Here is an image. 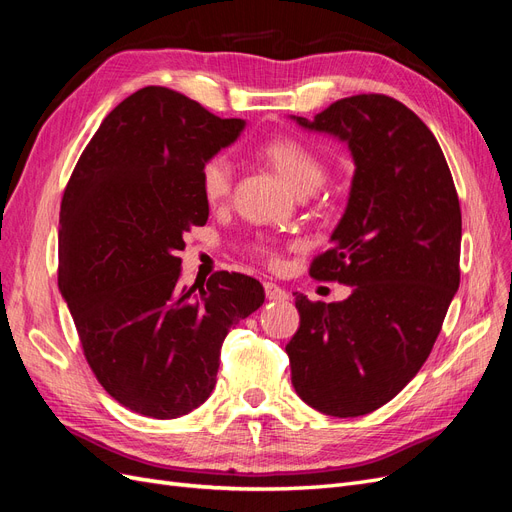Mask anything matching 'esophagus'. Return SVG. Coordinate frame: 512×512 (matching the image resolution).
Segmentation results:
<instances>
[{
	"instance_id": "obj_1",
	"label": "esophagus",
	"mask_w": 512,
	"mask_h": 512,
	"mask_svg": "<svg viewBox=\"0 0 512 512\" xmlns=\"http://www.w3.org/2000/svg\"><path fill=\"white\" fill-rule=\"evenodd\" d=\"M265 294H267L269 301H284V299H288V292L282 286H277L273 282H265Z\"/></svg>"
}]
</instances>
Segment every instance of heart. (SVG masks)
I'll list each match as a JSON object with an SVG mask.
<instances>
[{"label": "heart", "instance_id": "obj_1", "mask_svg": "<svg viewBox=\"0 0 512 512\" xmlns=\"http://www.w3.org/2000/svg\"><path fill=\"white\" fill-rule=\"evenodd\" d=\"M258 156L269 162L299 194L314 192L324 179L320 158L294 136L267 138L258 145ZM232 185H235V166L226 156H213L200 168V190L207 203H224L232 192ZM256 250L273 258V250L267 243H260Z\"/></svg>", "mask_w": 512, "mask_h": 512}]
</instances>
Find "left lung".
<instances>
[{
  "label": "left lung",
  "instance_id": "1",
  "mask_svg": "<svg viewBox=\"0 0 512 512\" xmlns=\"http://www.w3.org/2000/svg\"><path fill=\"white\" fill-rule=\"evenodd\" d=\"M297 123L346 141L356 168L333 245L309 265L352 294H297L292 386L322 414L363 416L404 389L440 335L461 275L459 198L436 136L395 98L350 96Z\"/></svg>",
  "mask_w": 512,
  "mask_h": 512
}]
</instances>
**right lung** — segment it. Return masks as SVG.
I'll return each mask as SVG.
<instances>
[{
  "mask_svg": "<svg viewBox=\"0 0 512 512\" xmlns=\"http://www.w3.org/2000/svg\"><path fill=\"white\" fill-rule=\"evenodd\" d=\"M243 126L143 87L104 117L64 190L57 284L96 380L132 412L177 418L205 404L228 331L265 303L235 271L179 284L183 235L209 218L200 168Z\"/></svg>",
  "mask_w": 512,
  "mask_h": 512,
  "instance_id": "add662e5",
  "label": "right lung"
}]
</instances>
